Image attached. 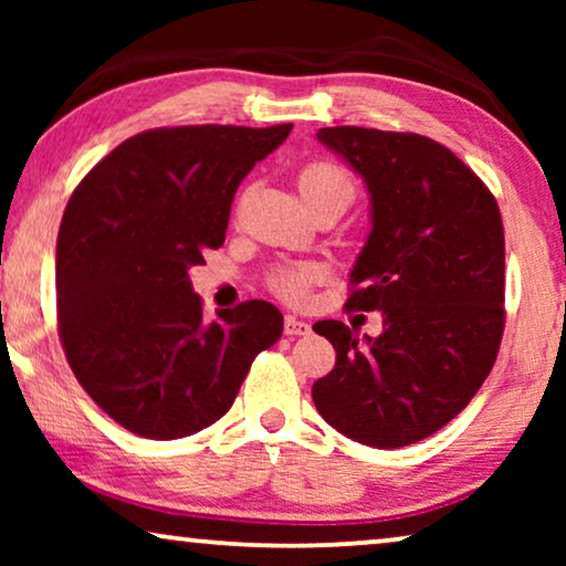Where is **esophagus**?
<instances>
[{
	"mask_svg": "<svg viewBox=\"0 0 566 566\" xmlns=\"http://www.w3.org/2000/svg\"><path fill=\"white\" fill-rule=\"evenodd\" d=\"M285 335L289 337H298V335H308L312 332V324L298 319V316H285Z\"/></svg>",
	"mask_w": 566,
	"mask_h": 566,
	"instance_id": "34e87169",
	"label": "esophagus"
}]
</instances>
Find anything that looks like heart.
<instances>
[{"label": "heart", "mask_w": 566, "mask_h": 566, "mask_svg": "<svg viewBox=\"0 0 566 566\" xmlns=\"http://www.w3.org/2000/svg\"><path fill=\"white\" fill-rule=\"evenodd\" d=\"M298 190L304 198L322 196V192H350L355 190L353 177L345 172L343 167L332 165V161H314V165L304 167V172L298 175ZM316 281V270L308 265L296 268H283L273 275V289L281 293L283 298L298 301L306 296L308 285Z\"/></svg>", "instance_id": "heart-1"}]
</instances>
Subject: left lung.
Segmentation results:
<instances>
[{"label": "left lung", "instance_id": "left-lung-1", "mask_svg": "<svg viewBox=\"0 0 566 566\" xmlns=\"http://www.w3.org/2000/svg\"><path fill=\"white\" fill-rule=\"evenodd\" d=\"M316 138L366 182L370 231L347 304L381 312L378 337L316 322L337 363L312 389L343 436L401 448L453 420L490 376L505 327V231L497 200L443 144L337 126Z\"/></svg>", "mask_w": 566, "mask_h": 566}]
</instances>
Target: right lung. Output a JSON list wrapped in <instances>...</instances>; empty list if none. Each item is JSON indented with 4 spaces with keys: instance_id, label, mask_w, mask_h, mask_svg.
I'll return each mask as SVG.
<instances>
[{
    "instance_id": "add662e5",
    "label": "right lung",
    "mask_w": 566,
    "mask_h": 566,
    "mask_svg": "<svg viewBox=\"0 0 566 566\" xmlns=\"http://www.w3.org/2000/svg\"><path fill=\"white\" fill-rule=\"evenodd\" d=\"M291 123L144 130L69 200L56 242L59 332L76 381L123 428L175 440L234 405L283 314L244 301L203 319L190 268L227 237L231 200Z\"/></svg>"
}]
</instances>
